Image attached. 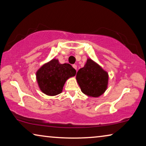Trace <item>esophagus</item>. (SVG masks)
I'll return each instance as SVG.
<instances>
[{"label": "esophagus", "instance_id": "34e87169", "mask_svg": "<svg viewBox=\"0 0 146 146\" xmlns=\"http://www.w3.org/2000/svg\"><path fill=\"white\" fill-rule=\"evenodd\" d=\"M73 68H74V69H75L76 70V69H77V66H76V64H73Z\"/></svg>", "mask_w": 146, "mask_h": 146}]
</instances>
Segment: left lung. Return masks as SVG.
<instances>
[{"label": "left lung", "mask_w": 146, "mask_h": 146, "mask_svg": "<svg viewBox=\"0 0 146 146\" xmlns=\"http://www.w3.org/2000/svg\"><path fill=\"white\" fill-rule=\"evenodd\" d=\"M76 79L84 94L98 97L107 90L109 75L100 65L88 58L84 66L78 71Z\"/></svg>", "instance_id": "8db88e82"}]
</instances>
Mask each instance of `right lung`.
<instances>
[{"label": "right lung", "instance_id": "right-lung-1", "mask_svg": "<svg viewBox=\"0 0 146 146\" xmlns=\"http://www.w3.org/2000/svg\"><path fill=\"white\" fill-rule=\"evenodd\" d=\"M76 75V70L70 64H60L58 59L43 64L36 72L38 86L43 93L55 96L62 92L66 80Z\"/></svg>", "mask_w": 146, "mask_h": 146}]
</instances>
